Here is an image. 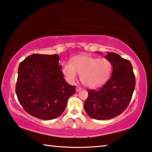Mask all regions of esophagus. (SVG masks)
<instances>
[{
    "label": "esophagus",
    "mask_w": 152,
    "mask_h": 152,
    "mask_svg": "<svg viewBox=\"0 0 152 152\" xmlns=\"http://www.w3.org/2000/svg\"><path fill=\"white\" fill-rule=\"evenodd\" d=\"M82 88H81V87H79V86H77L76 87V92H79Z\"/></svg>",
    "instance_id": "esophagus-1"
}]
</instances>
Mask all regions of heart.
Here are the masks:
<instances>
[{
	"label": "heart",
	"mask_w": 152,
	"mask_h": 152,
	"mask_svg": "<svg viewBox=\"0 0 152 152\" xmlns=\"http://www.w3.org/2000/svg\"><path fill=\"white\" fill-rule=\"evenodd\" d=\"M112 64L107 58H99L88 54L73 57L70 63H64L62 72L66 80L73 83L80 74L81 82L90 88L101 86L108 80Z\"/></svg>",
	"instance_id": "heart-1"
}]
</instances>
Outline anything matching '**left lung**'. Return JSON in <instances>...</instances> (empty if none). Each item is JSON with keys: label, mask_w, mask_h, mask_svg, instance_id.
Segmentation results:
<instances>
[{"label": "left lung", "mask_w": 152, "mask_h": 152, "mask_svg": "<svg viewBox=\"0 0 152 152\" xmlns=\"http://www.w3.org/2000/svg\"><path fill=\"white\" fill-rule=\"evenodd\" d=\"M104 58L111 62L112 75L102 87L88 90L84 103L88 115L99 120L112 119L124 111L131 100L136 83L129 60L113 52H107Z\"/></svg>", "instance_id": "left-lung-1"}]
</instances>
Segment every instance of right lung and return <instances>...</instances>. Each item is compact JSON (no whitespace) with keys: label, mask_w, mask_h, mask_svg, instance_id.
<instances>
[{"label":"right lung","mask_w":152,"mask_h":152,"mask_svg":"<svg viewBox=\"0 0 152 152\" xmlns=\"http://www.w3.org/2000/svg\"><path fill=\"white\" fill-rule=\"evenodd\" d=\"M59 56L34 53L18 67L15 92L28 113L43 120L59 117L66 108L75 86L64 79Z\"/></svg>","instance_id":"add662e5"}]
</instances>
